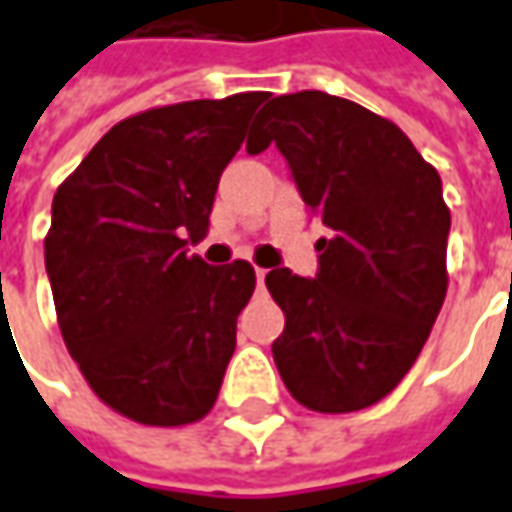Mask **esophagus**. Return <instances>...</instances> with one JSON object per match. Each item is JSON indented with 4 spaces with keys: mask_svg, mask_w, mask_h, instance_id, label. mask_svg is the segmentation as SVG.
I'll return each mask as SVG.
<instances>
[{
    "mask_svg": "<svg viewBox=\"0 0 512 512\" xmlns=\"http://www.w3.org/2000/svg\"><path fill=\"white\" fill-rule=\"evenodd\" d=\"M257 277V289H263V280H266V269H255Z\"/></svg>",
    "mask_w": 512,
    "mask_h": 512,
    "instance_id": "34e87169",
    "label": "esophagus"
}]
</instances>
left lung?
Listing matches in <instances>:
<instances>
[{
	"label": "left lung",
	"mask_w": 512,
	"mask_h": 512,
	"mask_svg": "<svg viewBox=\"0 0 512 512\" xmlns=\"http://www.w3.org/2000/svg\"><path fill=\"white\" fill-rule=\"evenodd\" d=\"M274 144L331 238L314 277L266 274L286 328L274 365L300 405L348 414L411 371L448 291L450 212L439 172L388 118L320 90L266 101L246 141Z\"/></svg>",
	"instance_id": "obj_1"
}]
</instances>
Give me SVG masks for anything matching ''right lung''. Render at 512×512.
Masks as SVG:
<instances>
[{
    "label": "right lung",
    "mask_w": 512,
    "mask_h": 512,
    "mask_svg": "<svg viewBox=\"0 0 512 512\" xmlns=\"http://www.w3.org/2000/svg\"><path fill=\"white\" fill-rule=\"evenodd\" d=\"M266 98L124 118L56 189L45 266L64 345L98 399L141 425L198 422L218 399L255 269L209 266L189 240Z\"/></svg>",
    "instance_id": "add662e5"
}]
</instances>
